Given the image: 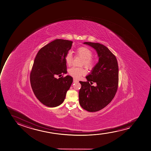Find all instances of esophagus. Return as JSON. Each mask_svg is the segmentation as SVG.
<instances>
[{"label":"esophagus","instance_id":"34e87169","mask_svg":"<svg viewBox=\"0 0 151 151\" xmlns=\"http://www.w3.org/2000/svg\"><path fill=\"white\" fill-rule=\"evenodd\" d=\"M73 82H75V83H77V82H79V81H78V80H77L76 79H75V78H74V79H73Z\"/></svg>","mask_w":151,"mask_h":151}]
</instances>
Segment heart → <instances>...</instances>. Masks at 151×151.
I'll return each instance as SVG.
<instances>
[{
  "label": "heart",
  "instance_id": "obj_1",
  "mask_svg": "<svg viewBox=\"0 0 151 151\" xmlns=\"http://www.w3.org/2000/svg\"><path fill=\"white\" fill-rule=\"evenodd\" d=\"M77 55L81 57L83 59L82 65L88 68L91 69L93 68L95 65V60L93 58H91L92 56V52L90 49L85 47L78 48L76 51ZM65 60L66 63L68 66H70L72 62V56L71 53H68L66 54ZM69 74L74 78H79L80 77L86 74V70L82 68L72 67L69 70Z\"/></svg>",
  "mask_w": 151,
  "mask_h": 151
}]
</instances>
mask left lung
Listing matches in <instances>:
<instances>
[{"label": "left lung", "instance_id": "8db88e82", "mask_svg": "<svg viewBox=\"0 0 151 151\" xmlns=\"http://www.w3.org/2000/svg\"><path fill=\"white\" fill-rule=\"evenodd\" d=\"M96 51L99 62L86 76L87 82L81 84L79 92L80 106L89 112L101 110L108 105L115 96L119 83V66L117 60L111 52L99 43L83 42ZM97 83L94 87L89 82Z\"/></svg>", "mask_w": 151, "mask_h": 151}]
</instances>
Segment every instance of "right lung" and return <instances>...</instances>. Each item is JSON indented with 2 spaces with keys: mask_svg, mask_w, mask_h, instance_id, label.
<instances>
[{
  "mask_svg": "<svg viewBox=\"0 0 151 151\" xmlns=\"http://www.w3.org/2000/svg\"><path fill=\"white\" fill-rule=\"evenodd\" d=\"M73 42L57 39L40 50L30 74L31 86L35 95L47 106H58L64 101L66 93L73 82L67 73L65 57L71 49ZM58 76L59 78L56 77Z\"/></svg>",
  "mask_w": 151,
  "mask_h": 151,
  "instance_id": "1",
  "label": "right lung"
}]
</instances>
